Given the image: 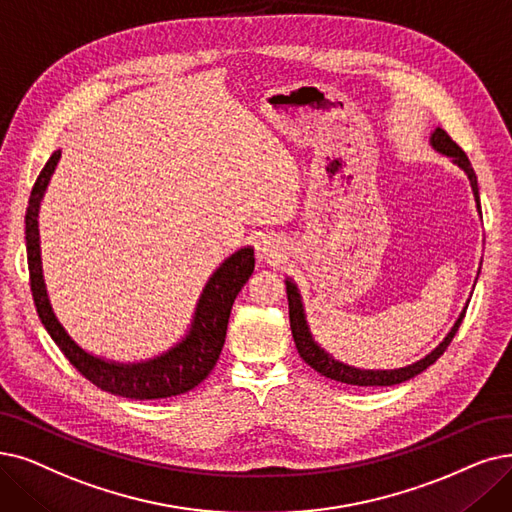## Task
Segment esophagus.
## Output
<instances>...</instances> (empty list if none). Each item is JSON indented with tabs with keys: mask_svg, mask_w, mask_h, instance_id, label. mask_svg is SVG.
I'll return each mask as SVG.
<instances>
[{
	"mask_svg": "<svg viewBox=\"0 0 512 512\" xmlns=\"http://www.w3.org/2000/svg\"><path fill=\"white\" fill-rule=\"evenodd\" d=\"M254 250H256V258L260 262H281V258L285 256V245L283 241L273 235V233H258L254 237Z\"/></svg>",
	"mask_w": 512,
	"mask_h": 512,
	"instance_id": "esophagus-1",
	"label": "esophagus"
}]
</instances>
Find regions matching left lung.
I'll list each match as a JSON object with an SVG mask.
<instances>
[{"label":"left lung","mask_w":512,"mask_h":512,"mask_svg":"<svg viewBox=\"0 0 512 512\" xmlns=\"http://www.w3.org/2000/svg\"><path fill=\"white\" fill-rule=\"evenodd\" d=\"M428 142H431V147L452 159L454 166H458L470 180V189H473V195H475V203H477V210L481 214V201H479V185H477V174L473 170V166H470V161L466 157V153L456 145V142L447 136L445 130L441 128H435L431 132V138H428ZM481 273V264H479V271H477V277ZM477 283V279H475ZM285 292H288V304H290V327H292V336H294V342H296V349L300 353V357L304 359V363H309L315 372H319L321 376L330 378V380H336V382H344V384H353V386H393V384H401L405 380H410L414 376H418L420 372H424L428 365H433L441 355L443 351L449 346V342H452V338L456 336L458 327L464 319V313H466V306H468V300L464 304V309L460 311L458 319L454 321L452 330H449L445 334V338L435 346V349L424 355L422 359L405 365V367H395V370H363V367H355V365H349L344 363L340 359H334L330 353H327L323 346L315 340L313 332H311V325L309 321H306V311H304V302H302V294L298 290V285L292 277L285 275Z\"/></svg>","instance_id":"obj_1"}]
</instances>
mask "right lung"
<instances>
[{"mask_svg": "<svg viewBox=\"0 0 512 512\" xmlns=\"http://www.w3.org/2000/svg\"><path fill=\"white\" fill-rule=\"evenodd\" d=\"M63 151L56 149L37 176L25 216V239L31 292L46 332L65 353L75 370L102 391L128 399H166L201 384L210 376L227 338L233 302L254 273V248L243 245L210 275L197 298L187 332L170 349L140 361H115L86 351L56 317L44 279L42 241H39V208L48 191Z\"/></svg>", "mask_w": 512, "mask_h": 512, "instance_id": "1", "label": "right lung"}]
</instances>
